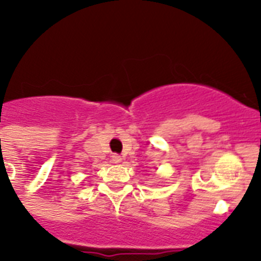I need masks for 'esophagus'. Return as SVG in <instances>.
<instances>
[{"label":"esophagus","instance_id":"1","mask_svg":"<svg viewBox=\"0 0 261 261\" xmlns=\"http://www.w3.org/2000/svg\"><path fill=\"white\" fill-rule=\"evenodd\" d=\"M112 162L120 163V162H121V156H120L119 154H114V155H112Z\"/></svg>","mask_w":261,"mask_h":261}]
</instances>
